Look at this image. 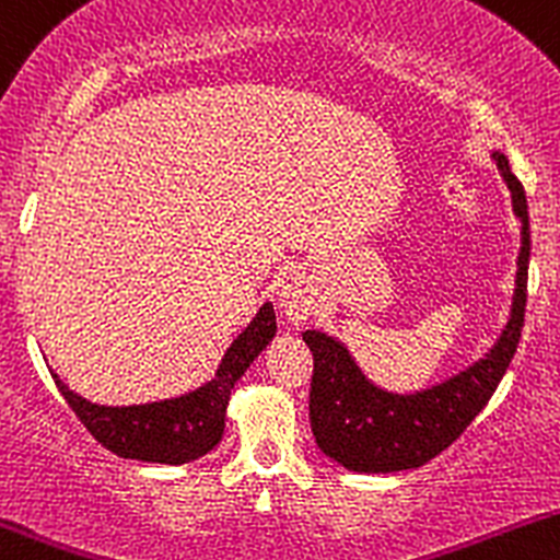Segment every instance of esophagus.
I'll return each mask as SVG.
<instances>
[{"instance_id":"esophagus-1","label":"esophagus","mask_w":560,"mask_h":560,"mask_svg":"<svg viewBox=\"0 0 560 560\" xmlns=\"http://www.w3.org/2000/svg\"><path fill=\"white\" fill-rule=\"evenodd\" d=\"M280 307L291 323L307 320V315H313V293L302 280H285L280 285Z\"/></svg>"}]
</instances>
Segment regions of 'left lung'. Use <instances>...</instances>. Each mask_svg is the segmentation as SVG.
I'll list each match as a JSON object with an SVG mask.
<instances>
[{
    "instance_id": "1",
    "label": "left lung",
    "mask_w": 560,
    "mask_h": 560,
    "mask_svg": "<svg viewBox=\"0 0 560 560\" xmlns=\"http://www.w3.org/2000/svg\"><path fill=\"white\" fill-rule=\"evenodd\" d=\"M491 155L512 194V210L521 218V253H517L510 320L480 361L431 388L415 394H390L361 372L339 339L315 328L302 334L315 361L313 383H310V423H313L315 442L345 469L390 475V471L418 469L429 464L431 458L447 451L464 434L466 425L480 415L515 355L523 313H526L528 253H532L528 205L526 191L512 175L506 155L499 151Z\"/></svg>"
}]
</instances>
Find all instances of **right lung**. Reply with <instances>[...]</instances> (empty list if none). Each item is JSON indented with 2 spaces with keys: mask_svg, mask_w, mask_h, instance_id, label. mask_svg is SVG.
<instances>
[{
  "mask_svg": "<svg viewBox=\"0 0 560 560\" xmlns=\"http://www.w3.org/2000/svg\"><path fill=\"white\" fill-rule=\"evenodd\" d=\"M275 331H278V323H275L272 302H264L256 318L247 323L245 331L226 350L210 383L175 396V399L151 401V405H94V401L69 390V385H65L59 374H54L56 388L61 390L80 423L107 451L120 455V458L177 466L201 458L221 442L232 388L247 372V366L258 359V353L272 342Z\"/></svg>",
  "mask_w": 560,
  "mask_h": 560,
  "instance_id": "1",
  "label": "right lung"
}]
</instances>
